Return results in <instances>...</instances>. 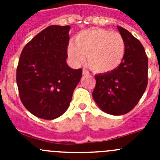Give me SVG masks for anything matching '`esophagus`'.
Instances as JSON below:
<instances>
[{
  "mask_svg": "<svg viewBox=\"0 0 160 160\" xmlns=\"http://www.w3.org/2000/svg\"><path fill=\"white\" fill-rule=\"evenodd\" d=\"M82 73L83 74H89V71L87 70H86V69H83Z\"/></svg>",
  "mask_w": 160,
  "mask_h": 160,
  "instance_id": "esophagus-1",
  "label": "esophagus"
}]
</instances>
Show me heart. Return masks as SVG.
I'll list each match as a JSON object with an SVG mask.
<instances>
[{
  "instance_id": "heart-1",
  "label": "heart",
  "mask_w": 160,
  "mask_h": 160,
  "mask_svg": "<svg viewBox=\"0 0 160 160\" xmlns=\"http://www.w3.org/2000/svg\"><path fill=\"white\" fill-rule=\"evenodd\" d=\"M125 42L119 32L102 29L82 31L69 46V55L76 63H82L87 56V64L98 73L115 70L123 60Z\"/></svg>"
}]
</instances>
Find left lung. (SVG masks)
I'll list each match as a JSON object with an SVG mask.
<instances>
[{
    "instance_id": "8db88e82",
    "label": "left lung",
    "mask_w": 160,
    "mask_h": 160,
    "mask_svg": "<svg viewBox=\"0 0 160 160\" xmlns=\"http://www.w3.org/2000/svg\"><path fill=\"white\" fill-rule=\"evenodd\" d=\"M117 27L125 42L123 60L115 70L95 75L92 95L104 112L122 115L137 105L146 90L148 58L137 38L124 28Z\"/></svg>"
}]
</instances>
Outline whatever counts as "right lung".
Segmentation results:
<instances>
[{
	"label": "right lung",
	"mask_w": 160,
	"mask_h": 160,
	"mask_svg": "<svg viewBox=\"0 0 160 160\" xmlns=\"http://www.w3.org/2000/svg\"><path fill=\"white\" fill-rule=\"evenodd\" d=\"M70 26L50 25L25 45L17 68V84L24 107L51 120L67 110L82 70L66 63Z\"/></svg>",
	"instance_id": "obj_1"
}]
</instances>
